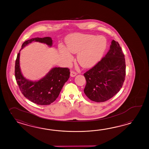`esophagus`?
Wrapping results in <instances>:
<instances>
[{"label": "esophagus", "mask_w": 149, "mask_h": 149, "mask_svg": "<svg viewBox=\"0 0 149 149\" xmlns=\"http://www.w3.org/2000/svg\"><path fill=\"white\" fill-rule=\"evenodd\" d=\"M76 72H75L74 71H73V70H72V71H70V76L71 77H74V76H75L76 75Z\"/></svg>", "instance_id": "1"}]
</instances>
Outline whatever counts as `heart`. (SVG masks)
<instances>
[{"label":"heart","mask_w":149,"mask_h":149,"mask_svg":"<svg viewBox=\"0 0 149 149\" xmlns=\"http://www.w3.org/2000/svg\"><path fill=\"white\" fill-rule=\"evenodd\" d=\"M67 49L59 47L60 53L67 59H71L69 52L77 53V60L84 68H90L95 65L103 56L106 47V40L103 37H96L90 34L74 33L66 40Z\"/></svg>","instance_id":"1"}]
</instances>
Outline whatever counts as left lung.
<instances>
[{"instance_id": "8db88e82", "label": "left lung", "mask_w": 149, "mask_h": 149, "mask_svg": "<svg viewBox=\"0 0 149 149\" xmlns=\"http://www.w3.org/2000/svg\"><path fill=\"white\" fill-rule=\"evenodd\" d=\"M125 75V55L119 43L112 40L105 56L84 74L86 81L84 93L92 101L104 102L119 92Z\"/></svg>"}]
</instances>
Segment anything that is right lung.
<instances>
[{"label":"right lung","mask_w":149,"mask_h":149,"mask_svg":"<svg viewBox=\"0 0 149 149\" xmlns=\"http://www.w3.org/2000/svg\"><path fill=\"white\" fill-rule=\"evenodd\" d=\"M33 41L46 44L50 47L52 45V40L50 37H36L25 41L21 50ZM21 50L17 54L15 65V79L20 91L23 96L33 103L40 105H50L56 100L64 84L70 78V69L54 67L40 80L29 81L23 76L20 69Z\"/></svg>","instance_id":"1"}]
</instances>
